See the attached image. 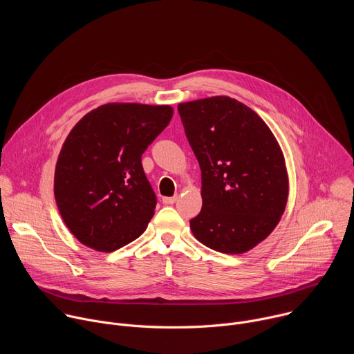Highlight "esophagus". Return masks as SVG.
I'll return each mask as SVG.
<instances>
[{
	"label": "esophagus",
	"instance_id": "1",
	"mask_svg": "<svg viewBox=\"0 0 354 354\" xmlns=\"http://www.w3.org/2000/svg\"><path fill=\"white\" fill-rule=\"evenodd\" d=\"M178 201V196H174V197H162V203L164 205H174Z\"/></svg>",
	"mask_w": 354,
	"mask_h": 354
}]
</instances>
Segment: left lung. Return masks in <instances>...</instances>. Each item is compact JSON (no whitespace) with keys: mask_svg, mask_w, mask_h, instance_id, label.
Listing matches in <instances>:
<instances>
[{"mask_svg":"<svg viewBox=\"0 0 354 354\" xmlns=\"http://www.w3.org/2000/svg\"><path fill=\"white\" fill-rule=\"evenodd\" d=\"M201 171L200 213L190 220L197 241L236 255L279 224L288 196L284 157L268 124L230 96L178 105Z\"/></svg>","mask_w":354,"mask_h":354,"instance_id":"8db88e82","label":"left lung"}]
</instances>
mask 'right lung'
I'll return each mask as SVG.
<instances>
[{"mask_svg":"<svg viewBox=\"0 0 354 354\" xmlns=\"http://www.w3.org/2000/svg\"><path fill=\"white\" fill-rule=\"evenodd\" d=\"M172 115L168 105L106 104L70 131L56 165L55 197L81 243L113 252L145 231L157 197L141 156Z\"/></svg>","mask_w":354,"mask_h":354,"instance_id":"obj_1","label":"right lung"}]
</instances>
